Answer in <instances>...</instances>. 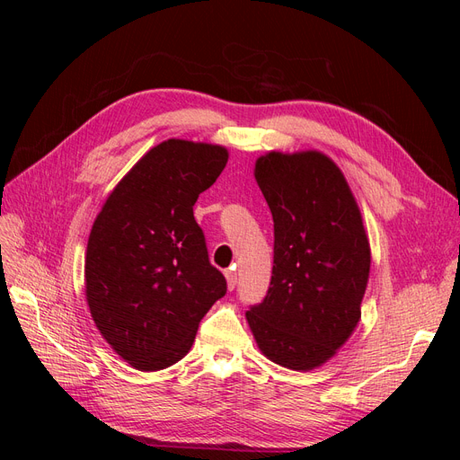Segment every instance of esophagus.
Returning <instances> with one entry per match:
<instances>
[{"label": "esophagus", "instance_id": "esophagus-1", "mask_svg": "<svg viewBox=\"0 0 460 460\" xmlns=\"http://www.w3.org/2000/svg\"><path fill=\"white\" fill-rule=\"evenodd\" d=\"M226 282H228V289H234L235 284H238V272H235L234 269L226 270Z\"/></svg>", "mask_w": 460, "mask_h": 460}]
</instances>
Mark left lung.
<instances>
[{"mask_svg": "<svg viewBox=\"0 0 460 460\" xmlns=\"http://www.w3.org/2000/svg\"><path fill=\"white\" fill-rule=\"evenodd\" d=\"M255 180L274 220V264L247 323L272 363L313 370L360 320L370 272L363 217L343 172L320 151H270L257 159Z\"/></svg>", "mask_w": 460, "mask_h": 460, "instance_id": "left-lung-1", "label": "left lung"}]
</instances>
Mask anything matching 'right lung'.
<instances>
[{
  "label": "right lung",
  "mask_w": 460,
  "mask_h": 460,
  "mask_svg": "<svg viewBox=\"0 0 460 460\" xmlns=\"http://www.w3.org/2000/svg\"><path fill=\"white\" fill-rule=\"evenodd\" d=\"M228 163L222 146L166 140L111 191L86 249V299L105 341L137 370L178 363L226 294L193 218Z\"/></svg>",
  "instance_id": "obj_1"
}]
</instances>
